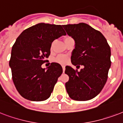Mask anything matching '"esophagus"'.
I'll return each instance as SVG.
<instances>
[{"label":"esophagus","mask_w":123,"mask_h":123,"mask_svg":"<svg viewBox=\"0 0 123 123\" xmlns=\"http://www.w3.org/2000/svg\"><path fill=\"white\" fill-rule=\"evenodd\" d=\"M62 68H63V72H65V65H62Z\"/></svg>","instance_id":"1"}]
</instances>
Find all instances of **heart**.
Returning <instances> with one entry per match:
<instances>
[{
    "mask_svg": "<svg viewBox=\"0 0 123 123\" xmlns=\"http://www.w3.org/2000/svg\"><path fill=\"white\" fill-rule=\"evenodd\" d=\"M70 38H71L70 37H67L65 38V41L67 40ZM68 57L65 56V55H59L58 56H57L56 58V61L57 62L59 63H61V64H65V63H66L68 62Z\"/></svg>",
    "mask_w": 123,
    "mask_h": 123,
    "instance_id": "b5f03b06",
    "label": "heart"
}]
</instances>
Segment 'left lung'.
Segmentation results:
<instances>
[{
  "mask_svg": "<svg viewBox=\"0 0 123 123\" xmlns=\"http://www.w3.org/2000/svg\"><path fill=\"white\" fill-rule=\"evenodd\" d=\"M63 27L74 40L75 48L71 55L72 67H65V73L69 80L65 83L67 92L76 101L92 99L100 93L108 78L111 66V51L106 38L99 31L86 24H67Z\"/></svg>",
  "mask_w": 123,
  "mask_h": 123,
  "instance_id": "obj_1",
  "label": "left lung"
}]
</instances>
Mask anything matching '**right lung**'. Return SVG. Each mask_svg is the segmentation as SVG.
I'll return each mask as SVG.
<instances>
[{
    "label": "right lung",
    "instance_id": "add662e5",
    "mask_svg": "<svg viewBox=\"0 0 123 123\" xmlns=\"http://www.w3.org/2000/svg\"><path fill=\"white\" fill-rule=\"evenodd\" d=\"M63 35L66 33L61 25L39 23L17 38L9 65L14 85L23 98L42 101L50 97L63 68L58 63H51L46 69L42 65L50 55L53 41Z\"/></svg>",
    "mask_w": 123,
    "mask_h": 123
}]
</instances>
